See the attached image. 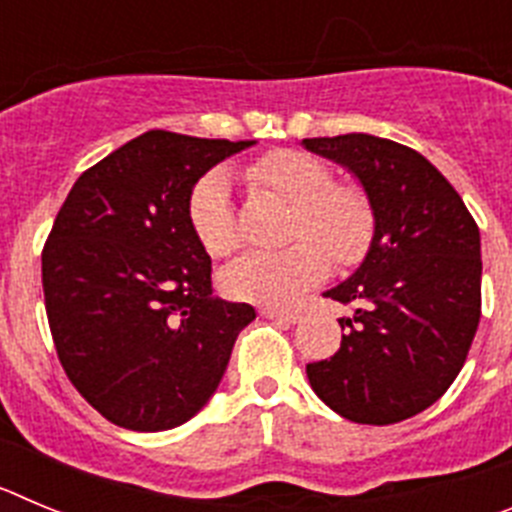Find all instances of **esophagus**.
I'll return each mask as SVG.
<instances>
[{"label":"esophagus","instance_id":"obj_1","mask_svg":"<svg viewBox=\"0 0 512 512\" xmlns=\"http://www.w3.org/2000/svg\"><path fill=\"white\" fill-rule=\"evenodd\" d=\"M261 315H264V318H269V320H279V323H284V325H295L297 320L302 318L300 312H292V310H274V307H261Z\"/></svg>","mask_w":512,"mask_h":512}]
</instances>
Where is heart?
Returning <instances> with one entry per match:
<instances>
[{"mask_svg": "<svg viewBox=\"0 0 512 512\" xmlns=\"http://www.w3.org/2000/svg\"><path fill=\"white\" fill-rule=\"evenodd\" d=\"M246 182L274 192L295 205L292 238L279 251H251L230 261L220 274L223 292L233 300L264 307H287L328 274L330 259L351 266L372 243L374 210L366 194L351 184H333L318 158L297 151H271L246 166ZM189 225L210 256H228L238 243L230 179L210 171L189 194ZM331 256L328 257L327 253Z\"/></svg>", "mask_w": 512, "mask_h": 512, "instance_id": "1", "label": "heart"}]
</instances>
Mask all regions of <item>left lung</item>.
<instances>
[{"label":"left lung","instance_id":"8db88e82","mask_svg":"<svg viewBox=\"0 0 512 512\" xmlns=\"http://www.w3.org/2000/svg\"><path fill=\"white\" fill-rule=\"evenodd\" d=\"M346 166L374 210L366 259L323 297L351 305L341 348L307 364L330 410L366 425L423 413L467 361L482 315L479 228L446 176L425 156L366 133L305 138Z\"/></svg>","mask_w":512,"mask_h":512}]
</instances>
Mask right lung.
Instances as JSON below:
<instances>
[{
	"instance_id": "add662e5",
	"label": "right lung",
	"mask_w": 512,
	"mask_h": 512,
	"mask_svg": "<svg viewBox=\"0 0 512 512\" xmlns=\"http://www.w3.org/2000/svg\"><path fill=\"white\" fill-rule=\"evenodd\" d=\"M253 140L148 130L76 179L43 246V295L63 372L110 423L169 431L202 410L256 318L212 297L189 225L200 176Z\"/></svg>"
}]
</instances>
